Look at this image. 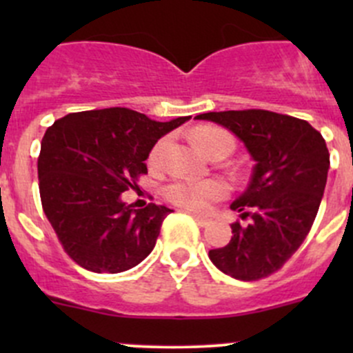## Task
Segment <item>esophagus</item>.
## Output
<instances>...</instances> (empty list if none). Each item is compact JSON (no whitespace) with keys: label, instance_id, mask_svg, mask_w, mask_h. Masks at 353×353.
I'll list each match as a JSON object with an SVG mask.
<instances>
[{"label":"esophagus","instance_id":"1","mask_svg":"<svg viewBox=\"0 0 353 353\" xmlns=\"http://www.w3.org/2000/svg\"><path fill=\"white\" fill-rule=\"evenodd\" d=\"M190 215L193 216L194 222H196L199 227H206V225H210V222H212L210 219H206V216H203V215H198V213H190Z\"/></svg>","mask_w":353,"mask_h":353}]
</instances>
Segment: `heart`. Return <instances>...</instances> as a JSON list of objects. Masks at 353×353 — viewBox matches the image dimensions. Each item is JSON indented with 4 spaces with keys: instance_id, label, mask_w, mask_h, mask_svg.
<instances>
[{
    "instance_id": "obj_1",
    "label": "heart",
    "mask_w": 353,
    "mask_h": 353,
    "mask_svg": "<svg viewBox=\"0 0 353 353\" xmlns=\"http://www.w3.org/2000/svg\"><path fill=\"white\" fill-rule=\"evenodd\" d=\"M193 137L198 148L205 155L219 147H227L230 152L234 148V138L216 128H198ZM165 145L167 138H160L157 141L148 155V163L154 165L159 162ZM227 193H229V186L220 179H177L165 188V198L170 203L181 208L193 210V212H205L212 206V203L225 198Z\"/></svg>"
}]
</instances>
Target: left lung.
<instances>
[{
  "instance_id": "left-lung-1",
  "label": "left lung",
  "mask_w": 353,
  "mask_h": 353,
  "mask_svg": "<svg viewBox=\"0 0 353 353\" xmlns=\"http://www.w3.org/2000/svg\"><path fill=\"white\" fill-rule=\"evenodd\" d=\"M244 141L256 160L251 183L230 205L241 212L227 245L208 252L232 279L252 282L279 272L307 237L325 193L330 152L307 121L263 109L199 114Z\"/></svg>"
}]
</instances>
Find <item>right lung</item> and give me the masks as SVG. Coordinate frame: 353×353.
I'll use <instances>...</instances> for the list:
<instances>
[{"mask_svg":"<svg viewBox=\"0 0 353 353\" xmlns=\"http://www.w3.org/2000/svg\"><path fill=\"white\" fill-rule=\"evenodd\" d=\"M188 119L159 123L109 108L71 112L48 128L37 159L42 210L77 265L121 273L150 254L172 210L155 203L137 210L121 193L138 188L159 138Z\"/></svg>","mask_w":353,"mask_h":353,"instance_id":"right-lung-1","label":"right lung"}]
</instances>
